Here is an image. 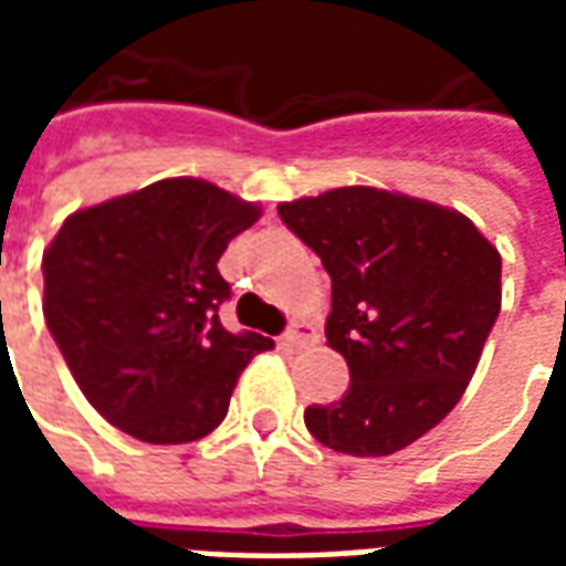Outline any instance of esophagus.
<instances>
[{"label":"esophagus","mask_w":566,"mask_h":566,"mask_svg":"<svg viewBox=\"0 0 566 566\" xmlns=\"http://www.w3.org/2000/svg\"><path fill=\"white\" fill-rule=\"evenodd\" d=\"M315 339H318V333H315V327L306 324V321L294 324V327L282 336V343L287 345V348H306V345H312Z\"/></svg>","instance_id":"obj_1"}]
</instances>
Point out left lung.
Returning a JSON list of instances; mask_svg holds the SVG:
<instances>
[{
	"label": "left lung",
	"instance_id": "8db88e82",
	"mask_svg": "<svg viewBox=\"0 0 566 566\" xmlns=\"http://www.w3.org/2000/svg\"><path fill=\"white\" fill-rule=\"evenodd\" d=\"M333 284L327 343L352 373L343 400L308 406L321 446L385 458L461 400L500 315V254L461 211L376 187L279 206Z\"/></svg>",
	"mask_w": 566,
	"mask_h": 566
}]
</instances>
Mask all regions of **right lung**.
<instances>
[{
    "instance_id": "1",
    "label": "right lung",
    "mask_w": 566,
    "mask_h": 566,
    "mask_svg": "<svg viewBox=\"0 0 566 566\" xmlns=\"http://www.w3.org/2000/svg\"><path fill=\"white\" fill-rule=\"evenodd\" d=\"M260 218L199 178H166L69 214L42 260L44 321L84 397L150 446L221 424L260 333L223 331L218 260Z\"/></svg>"
}]
</instances>
